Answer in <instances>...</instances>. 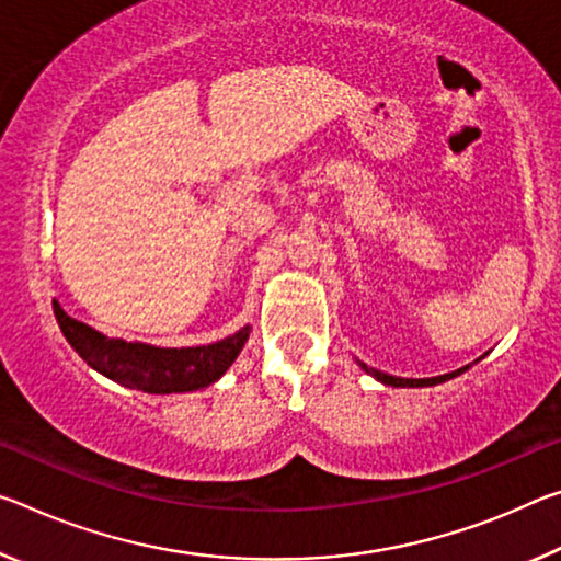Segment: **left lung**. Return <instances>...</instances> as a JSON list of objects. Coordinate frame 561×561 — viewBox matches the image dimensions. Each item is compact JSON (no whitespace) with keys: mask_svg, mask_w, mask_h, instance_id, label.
Segmentation results:
<instances>
[{"mask_svg":"<svg viewBox=\"0 0 561 561\" xmlns=\"http://www.w3.org/2000/svg\"><path fill=\"white\" fill-rule=\"evenodd\" d=\"M479 359H482V357H479ZM362 369H364V371H369L371 377L379 379L381 385H389V387H432V385H442V381H447V379H455V377H459L461 371H467L469 367H461V369H457V371H449V375H442V377H430V379H402V377H392V375H385V371L369 369L367 364H362Z\"/></svg>","mask_w":561,"mask_h":561,"instance_id":"1","label":"left lung"}]
</instances>
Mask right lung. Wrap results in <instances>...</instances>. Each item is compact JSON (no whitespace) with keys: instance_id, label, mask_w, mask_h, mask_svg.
<instances>
[{"instance_id":"right-lung-1","label":"right lung","mask_w":561,"mask_h":561,"mask_svg":"<svg viewBox=\"0 0 561 561\" xmlns=\"http://www.w3.org/2000/svg\"><path fill=\"white\" fill-rule=\"evenodd\" d=\"M51 307H55L61 334L67 336L72 350L89 367L122 387L141 389V392L149 394L194 392V389L209 387L211 381H217L232 367L249 336V327H244L237 334L215 344L164 350V346L141 342L112 340V336H104L89 324L69 317L59 307V301Z\"/></svg>"}]
</instances>
